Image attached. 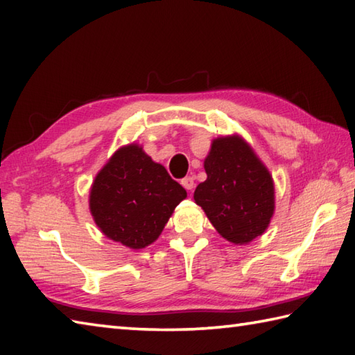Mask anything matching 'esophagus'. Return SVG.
<instances>
[{
    "mask_svg": "<svg viewBox=\"0 0 355 355\" xmlns=\"http://www.w3.org/2000/svg\"><path fill=\"white\" fill-rule=\"evenodd\" d=\"M182 184H183V187L184 189H187V191H192L193 189V178L192 177H184L183 180H182Z\"/></svg>",
    "mask_w": 355,
    "mask_h": 355,
    "instance_id": "1",
    "label": "esophagus"
}]
</instances>
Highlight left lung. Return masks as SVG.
I'll use <instances>...</instances> for the list:
<instances>
[{"mask_svg": "<svg viewBox=\"0 0 355 355\" xmlns=\"http://www.w3.org/2000/svg\"><path fill=\"white\" fill-rule=\"evenodd\" d=\"M205 169L193 200L218 233L239 245L261 236L275 212V184L250 145L236 134L215 139Z\"/></svg>", "mask_w": 355, "mask_h": 355, "instance_id": "1", "label": "left lung"}]
</instances>
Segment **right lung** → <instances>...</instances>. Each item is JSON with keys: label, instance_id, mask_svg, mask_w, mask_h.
<instances>
[{"label": "right lung", "instance_id": "obj_1", "mask_svg": "<svg viewBox=\"0 0 355 355\" xmlns=\"http://www.w3.org/2000/svg\"><path fill=\"white\" fill-rule=\"evenodd\" d=\"M186 197L164 166L131 143L117 149L96 175L89 210L105 236L137 250L160 236Z\"/></svg>", "mask_w": 355, "mask_h": 355}]
</instances>
